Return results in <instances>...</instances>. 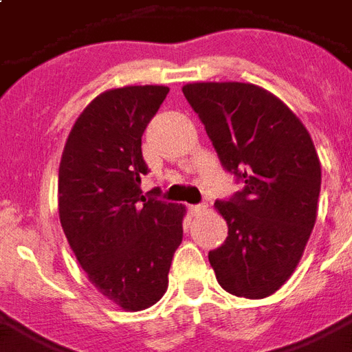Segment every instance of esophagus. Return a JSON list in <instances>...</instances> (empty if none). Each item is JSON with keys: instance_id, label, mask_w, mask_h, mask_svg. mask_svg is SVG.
Segmentation results:
<instances>
[{"instance_id": "obj_1", "label": "esophagus", "mask_w": 352, "mask_h": 352, "mask_svg": "<svg viewBox=\"0 0 352 352\" xmlns=\"http://www.w3.org/2000/svg\"><path fill=\"white\" fill-rule=\"evenodd\" d=\"M206 207H207L206 204H196V206H188V211H190L192 214H198V213H201Z\"/></svg>"}]
</instances>
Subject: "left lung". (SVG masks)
Instances as JSON below:
<instances>
[{
	"label": "left lung",
	"instance_id": "1",
	"mask_svg": "<svg viewBox=\"0 0 352 352\" xmlns=\"http://www.w3.org/2000/svg\"><path fill=\"white\" fill-rule=\"evenodd\" d=\"M183 94L222 168L243 183L214 201L228 237L209 262L226 292L265 298L292 275L317 221L320 162L309 131L279 98L249 82H192Z\"/></svg>",
	"mask_w": 352,
	"mask_h": 352
}]
</instances>
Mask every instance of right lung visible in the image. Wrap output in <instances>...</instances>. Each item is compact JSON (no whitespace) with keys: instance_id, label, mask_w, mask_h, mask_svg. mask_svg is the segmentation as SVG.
<instances>
[{"instance_id":"obj_1","label":"right lung","mask_w":352,"mask_h":352,"mask_svg":"<svg viewBox=\"0 0 352 352\" xmlns=\"http://www.w3.org/2000/svg\"><path fill=\"white\" fill-rule=\"evenodd\" d=\"M168 87L100 94L69 131L58 173V209L72 251L101 294L126 311L151 307L168 288L183 241L184 207L141 196L148 173L141 138Z\"/></svg>"}]
</instances>
